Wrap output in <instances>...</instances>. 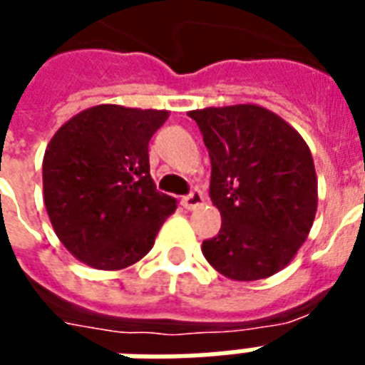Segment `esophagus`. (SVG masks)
<instances>
[{
	"instance_id": "34e87169",
	"label": "esophagus",
	"mask_w": 365,
	"mask_h": 365,
	"mask_svg": "<svg viewBox=\"0 0 365 365\" xmlns=\"http://www.w3.org/2000/svg\"><path fill=\"white\" fill-rule=\"evenodd\" d=\"M205 203V195L199 190H193L190 195H185L182 199V205L187 210H195L197 207H201Z\"/></svg>"
}]
</instances>
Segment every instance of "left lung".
<instances>
[{
	"mask_svg": "<svg viewBox=\"0 0 365 365\" xmlns=\"http://www.w3.org/2000/svg\"><path fill=\"white\" fill-rule=\"evenodd\" d=\"M210 156V199L218 236L203 255L232 280L282 271L312 230L317 175L312 150L280 115L257 104L191 110Z\"/></svg>",
	"mask_w": 365,
	"mask_h": 365,
	"instance_id": "1",
	"label": "left lung"
}]
</instances>
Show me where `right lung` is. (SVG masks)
Returning <instances> with one entry per match:
<instances>
[{
	"instance_id": "right-lung-1",
	"label": "right lung",
	"mask_w": 365,
	"mask_h": 365,
	"mask_svg": "<svg viewBox=\"0 0 365 365\" xmlns=\"http://www.w3.org/2000/svg\"><path fill=\"white\" fill-rule=\"evenodd\" d=\"M168 115L98 104L73 115L48 143L46 210L59 242L85 265L120 271L137 263L175 210L148 166V141Z\"/></svg>"
}]
</instances>
